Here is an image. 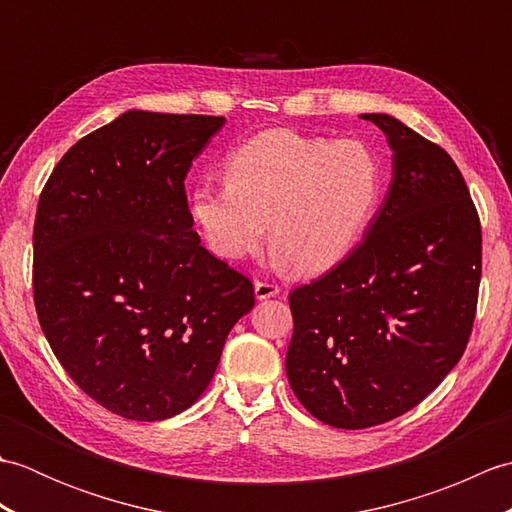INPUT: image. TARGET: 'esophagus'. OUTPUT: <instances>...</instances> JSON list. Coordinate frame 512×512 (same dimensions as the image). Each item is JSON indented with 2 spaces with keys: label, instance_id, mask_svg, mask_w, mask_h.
Wrapping results in <instances>:
<instances>
[{
  "label": "esophagus",
  "instance_id": "esophagus-1",
  "mask_svg": "<svg viewBox=\"0 0 512 512\" xmlns=\"http://www.w3.org/2000/svg\"><path fill=\"white\" fill-rule=\"evenodd\" d=\"M279 295V286L273 281H255V297L257 299H270Z\"/></svg>",
  "mask_w": 512,
  "mask_h": 512
}]
</instances>
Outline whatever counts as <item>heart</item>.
<instances>
[{
    "mask_svg": "<svg viewBox=\"0 0 512 512\" xmlns=\"http://www.w3.org/2000/svg\"><path fill=\"white\" fill-rule=\"evenodd\" d=\"M383 191V158L363 140L270 129L233 151L226 180L195 187L193 217L213 253L231 262L262 244L270 220L275 255L317 275L361 242Z\"/></svg>",
    "mask_w": 512,
    "mask_h": 512,
    "instance_id": "obj_1",
    "label": "heart"
}]
</instances>
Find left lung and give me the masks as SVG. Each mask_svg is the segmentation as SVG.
I'll return each mask as SVG.
<instances>
[{
	"instance_id": "obj_1",
	"label": "left lung",
	"mask_w": 512,
	"mask_h": 512,
	"mask_svg": "<svg viewBox=\"0 0 512 512\" xmlns=\"http://www.w3.org/2000/svg\"><path fill=\"white\" fill-rule=\"evenodd\" d=\"M394 151V178L363 242L290 292L286 374L336 429L413 409L458 365L473 330L482 226L453 158L398 118L363 114Z\"/></svg>"
}]
</instances>
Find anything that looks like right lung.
I'll use <instances>...</instances> for the list:
<instances>
[{"mask_svg": "<svg viewBox=\"0 0 512 512\" xmlns=\"http://www.w3.org/2000/svg\"><path fill=\"white\" fill-rule=\"evenodd\" d=\"M224 116L129 110L65 151L39 195L32 295L65 372L156 422L209 387L250 279L193 231L184 178Z\"/></svg>", "mask_w": 512, "mask_h": 512, "instance_id": "add662e5", "label": "right lung"}]
</instances>
